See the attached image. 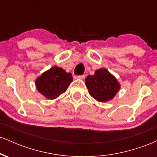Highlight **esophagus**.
Here are the masks:
<instances>
[{
    "mask_svg": "<svg viewBox=\"0 0 157 157\" xmlns=\"http://www.w3.org/2000/svg\"><path fill=\"white\" fill-rule=\"evenodd\" d=\"M77 78L78 79H80V80H83L85 78V75H79V76H77Z\"/></svg>",
    "mask_w": 157,
    "mask_h": 157,
    "instance_id": "1",
    "label": "esophagus"
}]
</instances>
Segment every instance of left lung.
<instances>
[{
  "instance_id": "8db88e82",
  "label": "left lung",
  "mask_w": 157,
  "mask_h": 157,
  "mask_svg": "<svg viewBox=\"0 0 157 157\" xmlns=\"http://www.w3.org/2000/svg\"><path fill=\"white\" fill-rule=\"evenodd\" d=\"M85 83L90 95L102 102L113 99L120 89L117 79L105 68L96 70L94 75H89Z\"/></svg>"
}]
</instances>
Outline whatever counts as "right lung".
I'll return each mask as SVG.
<instances>
[{
	"instance_id": "1",
	"label": "right lung",
	"mask_w": 157,
	"mask_h": 157,
	"mask_svg": "<svg viewBox=\"0 0 157 157\" xmlns=\"http://www.w3.org/2000/svg\"><path fill=\"white\" fill-rule=\"evenodd\" d=\"M73 78L62 68L54 66L45 71L35 81L36 88L49 100H54L66 91Z\"/></svg>"
}]
</instances>
